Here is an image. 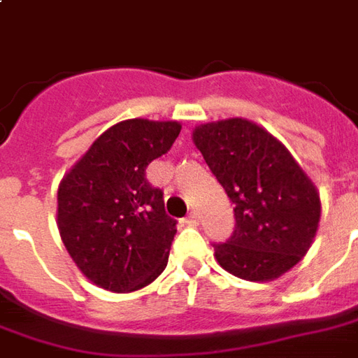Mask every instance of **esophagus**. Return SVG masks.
Instances as JSON below:
<instances>
[{"label": "esophagus", "instance_id": "obj_1", "mask_svg": "<svg viewBox=\"0 0 358 358\" xmlns=\"http://www.w3.org/2000/svg\"><path fill=\"white\" fill-rule=\"evenodd\" d=\"M197 222H199V217H197V213H189L186 217V224H189V227H196Z\"/></svg>", "mask_w": 358, "mask_h": 358}]
</instances>
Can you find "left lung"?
Returning a JSON list of instances; mask_svg holds the SVG:
<instances>
[{"mask_svg":"<svg viewBox=\"0 0 358 358\" xmlns=\"http://www.w3.org/2000/svg\"><path fill=\"white\" fill-rule=\"evenodd\" d=\"M194 143L234 205L231 238L213 244L222 269L269 281L296 266L316 236L320 196L291 153L242 118L196 127Z\"/></svg>","mask_w":358,"mask_h":358,"instance_id":"1","label":"left lung"}]
</instances>
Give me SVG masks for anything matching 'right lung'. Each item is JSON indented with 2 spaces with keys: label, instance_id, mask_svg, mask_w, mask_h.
<instances>
[{
  "label": "right lung",
  "instance_id": "add662e5",
  "mask_svg": "<svg viewBox=\"0 0 358 358\" xmlns=\"http://www.w3.org/2000/svg\"><path fill=\"white\" fill-rule=\"evenodd\" d=\"M176 122L126 120L106 129L57 189V229L92 283L137 291L166 267L176 221L145 169L171 151Z\"/></svg>",
  "mask_w": 358,
  "mask_h": 358
}]
</instances>
